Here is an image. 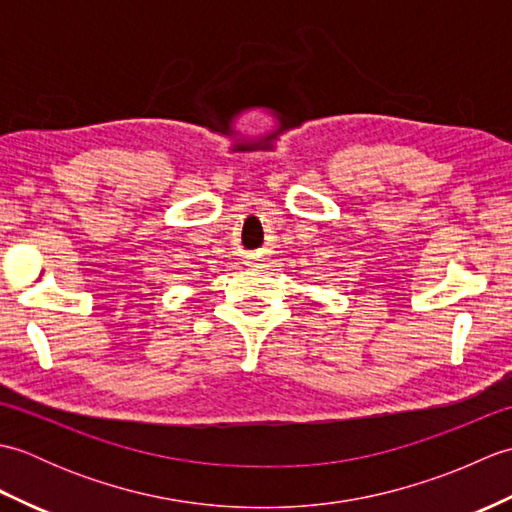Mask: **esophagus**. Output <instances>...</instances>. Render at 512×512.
Listing matches in <instances>:
<instances>
[{
	"instance_id": "esophagus-1",
	"label": "esophagus",
	"mask_w": 512,
	"mask_h": 512,
	"mask_svg": "<svg viewBox=\"0 0 512 512\" xmlns=\"http://www.w3.org/2000/svg\"><path fill=\"white\" fill-rule=\"evenodd\" d=\"M257 262H262V259H253V262H248V264H257Z\"/></svg>"
}]
</instances>
